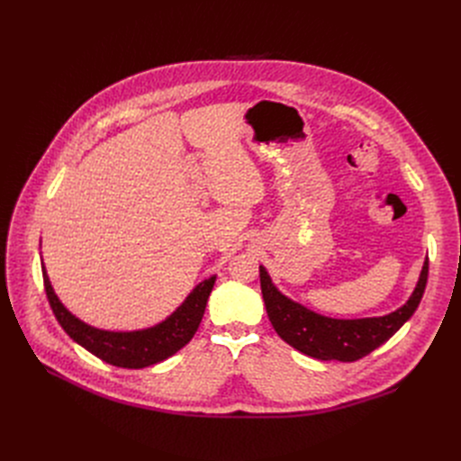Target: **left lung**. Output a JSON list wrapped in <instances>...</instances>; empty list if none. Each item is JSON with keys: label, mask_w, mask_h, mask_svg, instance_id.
<instances>
[{"label": "left lung", "mask_w": 461, "mask_h": 461, "mask_svg": "<svg viewBox=\"0 0 461 461\" xmlns=\"http://www.w3.org/2000/svg\"><path fill=\"white\" fill-rule=\"evenodd\" d=\"M259 282L271 325L285 344L320 360L353 362L370 355L374 349L384 344L411 316H413L426 289L428 259L424 261V267L413 295L409 297V301L402 308L383 318H325L282 295L263 267H259Z\"/></svg>", "instance_id": "obj_1"}]
</instances>
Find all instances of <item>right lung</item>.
Wrapping results in <instances>:
<instances>
[{
    "label": "right lung",
    "mask_w": 461,
    "mask_h": 461,
    "mask_svg": "<svg viewBox=\"0 0 461 461\" xmlns=\"http://www.w3.org/2000/svg\"><path fill=\"white\" fill-rule=\"evenodd\" d=\"M42 280L54 316L72 340L112 366L132 370L157 365L192 340L202 323L207 299L214 285V276L196 285L172 316L157 327L136 332H110L93 329L72 316L54 294L46 271H42Z\"/></svg>",
    "instance_id": "right-lung-1"
}]
</instances>
